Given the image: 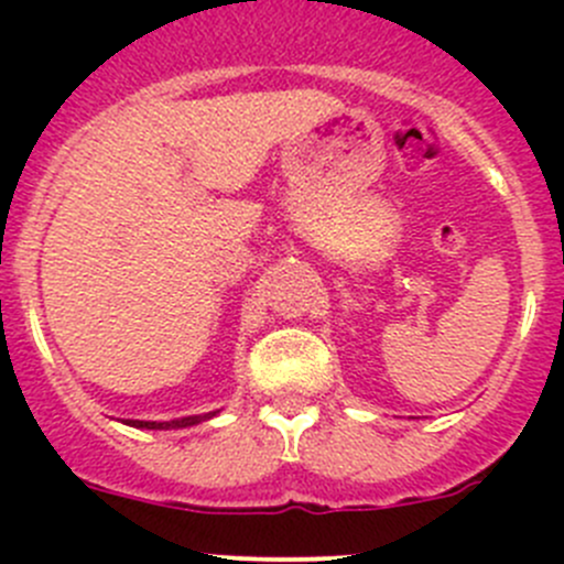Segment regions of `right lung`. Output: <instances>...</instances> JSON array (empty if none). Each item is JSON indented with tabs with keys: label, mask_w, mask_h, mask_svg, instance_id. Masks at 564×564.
<instances>
[{
	"label": "right lung",
	"mask_w": 564,
	"mask_h": 564,
	"mask_svg": "<svg viewBox=\"0 0 564 564\" xmlns=\"http://www.w3.org/2000/svg\"><path fill=\"white\" fill-rule=\"evenodd\" d=\"M220 409H215V412H204V414H191V417H176V420H163V423H158V420H122L124 425H130V429H147V431H172V429H191V425H198V423H207V420H213L215 414H218Z\"/></svg>",
	"instance_id": "right-lung-1"
}]
</instances>
